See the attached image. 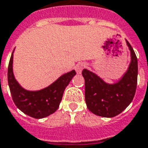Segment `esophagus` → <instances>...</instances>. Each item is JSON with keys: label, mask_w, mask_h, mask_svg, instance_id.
Segmentation results:
<instances>
[{"label": "esophagus", "mask_w": 148, "mask_h": 148, "mask_svg": "<svg viewBox=\"0 0 148 148\" xmlns=\"http://www.w3.org/2000/svg\"><path fill=\"white\" fill-rule=\"evenodd\" d=\"M85 66H86V65L85 63H82V62H80V63H77L76 65V66H75V71L77 72V74H80L82 73V70L84 69Z\"/></svg>", "instance_id": "obj_1"}]
</instances>
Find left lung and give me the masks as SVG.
<instances>
[{
	"mask_svg": "<svg viewBox=\"0 0 148 148\" xmlns=\"http://www.w3.org/2000/svg\"><path fill=\"white\" fill-rule=\"evenodd\" d=\"M131 53V62L120 79L108 83L95 73L86 69L82 71L85 79V100L90 111L96 115L112 118L119 114L132 103L135 96L138 61L132 45L126 40Z\"/></svg>",
	"mask_w": 148,
	"mask_h": 148,
	"instance_id": "left-lung-1",
	"label": "left lung"
}]
</instances>
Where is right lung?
<instances>
[{"label": "right lung", "instance_id": "obj_1", "mask_svg": "<svg viewBox=\"0 0 148 148\" xmlns=\"http://www.w3.org/2000/svg\"><path fill=\"white\" fill-rule=\"evenodd\" d=\"M13 53L8 68V82L11 95L16 107L23 113L34 119H42L54 113L59 107L64 90L76 74L74 70L60 76L56 81L38 90L23 88L13 74Z\"/></svg>", "mask_w": 148, "mask_h": 148}]
</instances>
